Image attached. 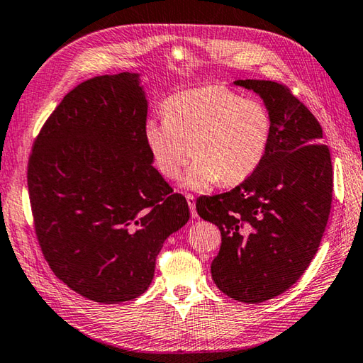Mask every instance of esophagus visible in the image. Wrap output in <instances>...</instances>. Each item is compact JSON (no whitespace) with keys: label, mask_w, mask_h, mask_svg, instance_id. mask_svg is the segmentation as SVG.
<instances>
[{"label":"esophagus","mask_w":363,"mask_h":363,"mask_svg":"<svg viewBox=\"0 0 363 363\" xmlns=\"http://www.w3.org/2000/svg\"><path fill=\"white\" fill-rule=\"evenodd\" d=\"M186 200H187V203H189V208H190V212H191V217L196 218V217H198V214H196V206H195V196H194V195H190V194H187V195H186Z\"/></svg>","instance_id":"esophagus-1"}]
</instances>
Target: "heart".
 Instances as JSON below:
<instances>
[{
	"label": "heart",
	"instance_id": "heart-1",
	"mask_svg": "<svg viewBox=\"0 0 363 363\" xmlns=\"http://www.w3.org/2000/svg\"><path fill=\"white\" fill-rule=\"evenodd\" d=\"M163 119L146 121L143 135L155 168L176 179L191 157L184 186L203 190L247 179L264 160L272 116L257 97H242L223 84H206L169 96Z\"/></svg>",
	"mask_w": 363,
	"mask_h": 363
}]
</instances>
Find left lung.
Listing matches in <instances>:
<instances>
[{
    "label": "left lung",
    "instance_id": "1",
    "mask_svg": "<svg viewBox=\"0 0 363 363\" xmlns=\"http://www.w3.org/2000/svg\"><path fill=\"white\" fill-rule=\"evenodd\" d=\"M272 116L264 160L238 187L196 200L203 220L222 233L211 264L217 288L234 301L261 303L301 279L321 244L332 204V160L318 119L285 84L236 80Z\"/></svg>",
    "mask_w": 363,
    "mask_h": 363
}]
</instances>
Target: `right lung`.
<instances>
[{
    "mask_svg": "<svg viewBox=\"0 0 363 363\" xmlns=\"http://www.w3.org/2000/svg\"><path fill=\"white\" fill-rule=\"evenodd\" d=\"M138 74L89 78L45 121L28 163L35 236L61 281L101 303L132 301L152 281L186 198L152 167Z\"/></svg>",
    "mask_w": 363,
    "mask_h": 363,
    "instance_id": "obj_1",
    "label": "right lung"
}]
</instances>
